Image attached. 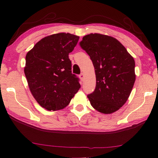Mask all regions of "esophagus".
Returning a JSON list of instances; mask_svg holds the SVG:
<instances>
[{
	"label": "esophagus",
	"instance_id": "1",
	"mask_svg": "<svg viewBox=\"0 0 158 158\" xmlns=\"http://www.w3.org/2000/svg\"><path fill=\"white\" fill-rule=\"evenodd\" d=\"M79 78H80V79L81 80V81H83V80H84V73H81L79 74Z\"/></svg>",
	"mask_w": 158,
	"mask_h": 158
}]
</instances>
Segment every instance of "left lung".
Returning <instances> with one entry per match:
<instances>
[{"label":"left lung","instance_id":"1","mask_svg":"<svg viewBox=\"0 0 158 158\" xmlns=\"http://www.w3.org/2000/svg\"><path fill=\"white\" fill-rule=\"evenodd\" d=\"M79 44L95 68V89L87 95L90 105L103 114L118 110L126 102L135 81L133 57L118 40L105 35H87Z\"/></svg>","mask_w":158,"mask_h":158}]
</instances>
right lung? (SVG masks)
Instances as JSON below:
<instances>
[{
	"label": "right lung",
	"instance_id": "1",
	"mask_svg": "<svg viewBox=\"0 0 158 158\" xmlns=\"http://www.w3.org/2000/svg\"><path fill=\"white\" fill-rule=\"evenodd\" d=\"M79 36L60 33L45 37L26 56L24 73L32 95L49 111L65 108L79 90V79L72 73L69 53Z\"/></svg>",
	"mask_w": 158,
	"mask_h": 158
}]
</instances>
